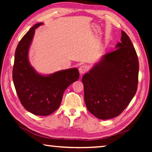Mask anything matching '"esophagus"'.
<instances>
[{
    "mask_svg": "<svg viewBox=\"0 0 152 152\" xmlns=\"http://www.w3.org/2000/svg\"><path fill=\"white\" fill-rule=\"evenodd\" d=\"M88 70V66L87 65H85V64H83V65H82L79 68V71H80V73L81 74H83L84 73H86L87 71Z\"/></svg>",
    "mask_w": 152,
    "mask_h": 152,
    "instance_id": "34e87169",
    "label": "esophagus"
}]
</instances>
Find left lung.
I'll list each match as a JSON object with an SVG mask.
<instances>
[{
  "label": "left lung",
  "instance_id": "obj_1",
  "mask_svg": "<svg viewBox=\"0 0 152 152\" xmlns=\"http://www.w3.org/2000/svg\"><path fill=\"white\" fill-rule=\"evenodd\" d=\"M112 52L103 55L82 77L84 101L88 110L96 118L117 117L136 94L138 60L129 37L121 31V42Z\"/></svg>",
  "mask_w": 152,
  "mask_h": 152
}]
</instances>
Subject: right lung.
<instances>
[{"instance_id": "add662e5", "label": "right lung", "mask_w": 152, "mask_h": 152, "mask_svg": "<svg viewBox=\"0 0 152 152\" xmlns=\"http://www.w3.org/2000/svg\"><path fill=\"white\" fill-rule=\"evenodd\" d=\"M42 23L30 28L19 42L15 52L13 82L23 107L32 114L48 115L58 109L64 91L78 80V69L72 68L42 75L31 65L28 54L35 29Z\"/></svg>"}]
</instances>
